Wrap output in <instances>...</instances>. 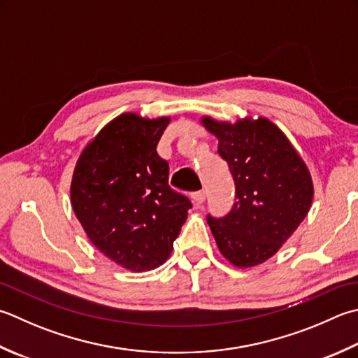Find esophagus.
<instances>
[{
  "mask_svg": "<svg viewBox=\"0 0 358 358\" xmlns=\"http://www.w3.org/2000/svg\"><path fill=\"white\" fill-rule=\"evenodd\" d=\"M205 199H206L205 191H197V192L192 194V201H194L195 206H200L201 203L205 201Z\"/></svg>",
  "mask_w": 358,
  "mask_h": 358,
  "instance_id": "esophagus-1",
  "label": "esophagus"
}]
</instances>
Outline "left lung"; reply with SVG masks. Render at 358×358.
<instances>
[{
  "mask_svg": "<svg viewBox=\"0 0 358 358\" xmlns=\"http://www.w3.org/2000/svg\"><path fill=\"white\" fill-rule=\"evenodd\" d=\"M219 139L236 186V203L223 217L208 215L220 253L241 268L270 259L309 213L313 185L304 161L268 119L236 124L203 117Z\"/></svg>",
  "mask_w": 358,
  "mask_h": 358,
  "instance_id": "obj_1",
  "label": "left lung"
}]
</instances>
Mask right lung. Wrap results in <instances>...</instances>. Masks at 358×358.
I'll list each match as a JSON object with an SVG mask.
<instances>
[{"instance_id": "right-lung-1", "label": "right lung", "mask_w": 358, "mask_h": 358, "mask_svg": "<svg viewBox=\"0 0 358 358\" xmlns=\"http://www.w3.org/2000/svg\"><path fill=\"white\" fill-rule=\"evenodd\" d=\"M167 124L117 116L83 149L71 181L74 214L90 241L138 273L166 262L192 208L169 186V164L157 152Z\"/></svg>"}]
</instances>
